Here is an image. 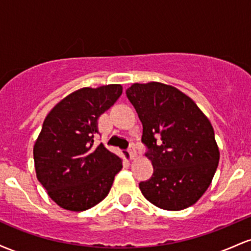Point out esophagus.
Instances as JSON below:
<instances>
[{
  "label": "esophagus",
  "mask_w": 251,
  "mask_h": 251,
  "mask_svg": "<svg viewBox=\"0 0 251 251\" xmlns=\"http://www.w3.org/2000/svg\"><path fill=\"white\" fill-rule=\"evenodd\" d=\"M128 154H129V158H131V159H134V158L137 157V152H135L134 145H129Z\"/></svg>",
  "instance_id": "34e87169"
}]
</instances>
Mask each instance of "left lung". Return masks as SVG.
<instances>
[{
    "label": "left lung",
    "instance_id": "1",
    "mask_svg": "<svg viewBox=\"0 0 251 251\" xmlns=\"http://www.w3.org/2000/svg\"><path fill=\"white\" fill-rule=\"evenodd\" d=\"M126 96L143 124L142 142L153 165L152 177L139 183L144 197L171 211L194 205L220 160L211 123L191 98L165 83H133Z\"/></svg>",
    "mask_w": 251,
    "mask_h": 251
}]
</instances>
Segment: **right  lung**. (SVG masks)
I'll return each mask as SVG.
<instances>
[{"label": "right lung", "mask_w": 251, "mask_h": 251, "mask_svg": "<svg viewBox=\"0 0 251 251\" xmlns=\"http://www.w3.org/2000/svg\"><path fill=\"white\" fill-rule=\"evenodd\" d=\"M123 93L120 85L71 93L46 117L34 145L36 177L62 209L85 211L108 195L123 168L102 144L94 146L98 119Z\"/></svg>", "instance_id": "right-lung-1"}]
</instances>
